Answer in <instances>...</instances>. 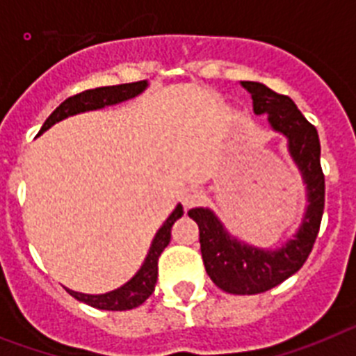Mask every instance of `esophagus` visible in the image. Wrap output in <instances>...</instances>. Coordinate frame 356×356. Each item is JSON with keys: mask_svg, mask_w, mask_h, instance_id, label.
<instances>
[{"mask_svg": "<svg viewBox=\"0 0 356 356\" xmlns=\"http://www.w3.org/2000/svg\"><path fill=\"white\" fill-rule=\"evenodd\" d=\"M202 199H204V191L197 186L186 188V190L182 191V197H181L182 206H184L186 209L193 208V206H195V204H199Z\"/></svg>", "mask_w": 356, "mask_h": 356, "instance_id": "34e87169", "label": "esophagus"}]
</instances>
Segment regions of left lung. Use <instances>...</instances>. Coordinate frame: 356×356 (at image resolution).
Here are the masks:
<instances>
[{"mask_svg":"<svg viewBox=\"0 0 356 356\" xmlns=\"http://www.w3.org/2000/svg\"><path fill=\"white\" fill-rule=\"evenodd\" d=\"M251 92L256 114H268L272 129L289 138L293 161L308 188V209L293 240L277 251H264L233 240L209 209H190L199 225L200 252L208 276L218 289L251 296L267 292L299 270L314 249L324 211V174L321 168V143L317 129L302 116L298 105L259 82H242Z\"/></svg>","mask_w":356,"mask_h":356,"instance_id":"8db88e82","label":"left lung"}]
</instances>
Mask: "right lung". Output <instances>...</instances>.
Masks as SVG:
<instances>
[{"instance_id": "obj_1", "label": "right lung", "mask_w": 356, "mask_h": 356, "mask_svg": "<svg viewBox=\"0 0 356 356\" xmlns=\"http://www.w3.org/2000/svg\"><path fill=\"white\" fill-rule=\"evenodd\" d=\"M145 88H147V82H145V80H140V82H131V84L105 86V88L88 89V91H82L79 92V95H73V97L66 98L54 113L49 114L48 118H46L44 125L41 127V132L49 129L54 123L60 122V120L67 118V116H73V114L76 113L102 109L105 105H113L118 104V102L129 100V98H134L136 95H140ZM181 216L182 206H177V208L174 209V213L166 218L163 227L157 231L156 238H154L152 242V247H150V251H148V256L147 259H145V264L141 265L140 272H138L129 283H125L122 289L113 290V292L109 293H102V296H88V293L73 292V290H67V292H70L75 299H79V301L86 302L89 307L100 308V310H132V308L143 305V302L152 296L154 286H156L157 259H159L161 252L165 251V247L170 243V231H172V225H174V222L177 220V218H181Z\"/></svg>"}]
</instances>
